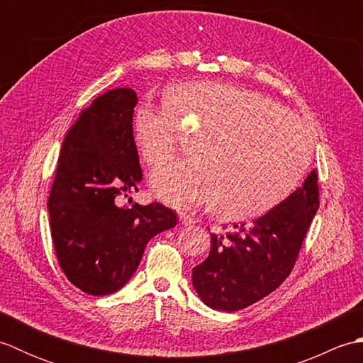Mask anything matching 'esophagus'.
Segmentation results:
<instances>
[{
	"instance_id": "obj_1",
	"label": "esophagus",
	"mask_w": 363,
	"mask_h": 363,
	"mask_svg": "<svg viewBox=\"0 0 363 363\" xmlns=\"http://www.w3.org/2000/svg\"><path fill=\"white\" fill-rule=\"evenodd\" d=\"M179 221H181V225H184V226L195 225V218H191L190 215H187V213H179Z\"/></svg>"
}]
</instances>
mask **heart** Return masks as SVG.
<instances>
[{"label": "heart", "mask_w": 363, "mask_h": 363, "mask_svg": "<svg viewBox=\"0 0 363 363\" xmlns=\"http://www.w3.org/2000/svg\"><path fill=\"white\" fill-rule=\"evenodd\" d=\"M179 130L195 137L189 148L194 159L157 169L154 194L176 209L215 206L225 220H252L281 204L312 159L303 121L257 91L230 84H181L167 90L162 106L135 107L133 137L150 167L174 156Z\"/></svg>", "instance_id": "b5f03b06"}]
</instances>
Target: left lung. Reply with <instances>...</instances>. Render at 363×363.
<instances>
[{"mask_svg":"<svg viewBox=\"0 0 363 363\" xmlns=\"http://www.w3.org/2000/svg\"><path fill=\"white\" fill-rule=\"evenodd\" d=\"M318 176L254 220L234 225L228 235L211 234L209 256L191 272L198 296L213 311L235 312L268 296L287 279L318 211Z\"/></svg>","mask_w":363,"mask_h":363,"instance_id":"8db88e82","label":"left lung"}]
</instances>
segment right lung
I'll use <instances>...</instances> for the list:
<instances>
[{
  "mask_svg": "<svg viewBox=\"0 0 363 363\" xmlns=\"http://www.w3.org/2000/svg\"><path fill=\"white\" fill-rule=\"evenodd\" d=\"M137 94L104 91L68 130L48 199L51 237L65 276L89 295L125 287L154 235L177 225L152 203L123 204L138 190L142 168L133 137Z\"/></svg>",
  "mask_w": 363,
  "mask_h": 363,
  "instance_id": "1",
  "label": "right lung"
}]
</instances>
